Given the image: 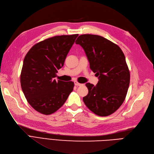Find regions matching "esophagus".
Wrapping results in <instances>:
<instances>
[{
    "label": "esophagus",
    "mask_w": 154,
    "mask_h": 154,
    "mask_svg": "<svg viewBox=\"0 0 154 154\" xmlns=\"http://www.w3.org/2000/svg\"><path fill=\"white\" fill-rule=\"evenodd\" d=\"M74 84H75V86H82V85H83L82 84L79 83V82H77V81H75V82H74Z\"/></svg>",
    "instance_id": "34e87169"
}]
</instances>
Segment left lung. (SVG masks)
I'll use <instances>...</instances> for the list:
<instances>
[{"label": "left lung", "mask_w": 154, "mask_h": 154, "mask_svg": "<svg viewBox=\"0 0 154 154\" xmlns=\"http://www.w3.org/2000/svg\"><path fill=\"white\" fill-rule=\"evenodd\" d=\"M82 47L96 73L95 86L86 83L88 94L83 101L97 115L106 116L115 112L123 103L130 83V72L123 52L117 45L100 36L82 34L75 41Z\"/></svg>", "instance_id": "1"}]
</instances>
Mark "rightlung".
Masks as SVG:
<instances>
[{"mask_svg":"<svg viewBox=\"0 0 154 154\" xmlns=\"http://www.w3.org/2000/svg\"><path fill=\"white\" fill-rule=\"evenodd\" d=\"M79 34L56 36L39 42L24 58L20 75L23 93L38 112L51 115L66 102L73 90L72 81L54 79Z\"/></svg>","mask_w":154,"mask_h":154,"instance_id":"add662e5","label":"right lung"}]
</instances>
